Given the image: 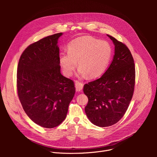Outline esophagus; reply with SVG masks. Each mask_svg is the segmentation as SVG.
I'll use <instances>...</instances> for the list:
<instances>
[{"instance_id": "esophagus-1", "label": "esophagus", "mask_w": 157, "mask_h": 157, "mask_svg": "<svg viewBox=\"0 0 157 157\" xmlns=\"http://www.w3.org/2000/svg\"><path fill=\"white\" fill-rule=\"evenodd\" d=\"M75 87H76V91H81L82 90V89L83 87V84L82 82H79L78 81H75Z\"/></svg>"}]
</instances>
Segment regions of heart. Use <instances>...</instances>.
Listing matches in <instances>:
<instances>
[{
	"instance_id": "1",
	"label": "heart",
	"mask_w": 157,
	"mask_h": 157,
	"mask_svg": "<svg viewBox=\"0 0 157 157\" xmlns=\"http://www.w3.org/2000/svg\"><path fill=\"white\" fill-rule=\"evenodd\" d=\"M112 55L110 44L90 36H81L71 41L68 46V52L61 53L59 63L63 73L71 76L77 67H80L79 76L88 75L91 78L100 76L105 71Z\"/></svg>"
}]
</instances>
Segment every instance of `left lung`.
<instances>
[{
  "label": "left lung",
  "instance_id": "1",
  "mask_svg": "<svg viewBox=\"0 0 157 157\" xmlns=\"http://www.w3.org/2000/svg\"><path fill=\"white\" fill-rule=\"evenodd\" d=\"M114 46L113 60L99 79L84 86L88 103L85 113L93 124L113 125L125 114L132 98L136 70L132 55L125 44L107 35Z\"/></svg>",
  "mask_w": 157,
  "mask_h": 157
}]
</instances>
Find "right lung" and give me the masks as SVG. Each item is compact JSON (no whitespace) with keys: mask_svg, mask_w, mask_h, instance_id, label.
<instances>
[{"mask_svg":"<svg viewBox=\"0 0 157 157\" xmlns=\"http://www.w3.org/2000/svg\"><path fill=\"white\" fill-rule=\"evenodd\" d=\"M56 33L29 45L17 67L19 100L29 118L44 128H54L66 118L75 94V83L60 72Z\"/></svg>","mask_w":157,"mask_h":157,"instance_id":"obj_1","label":"right lung"}]
</instances>
